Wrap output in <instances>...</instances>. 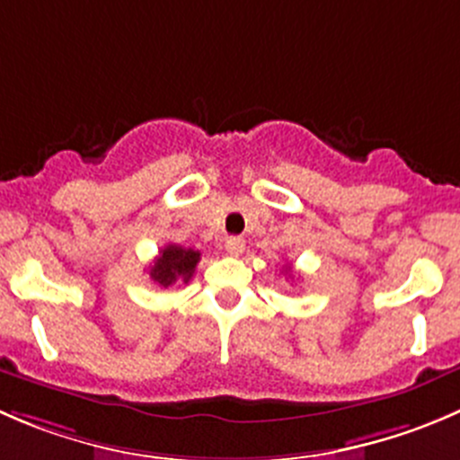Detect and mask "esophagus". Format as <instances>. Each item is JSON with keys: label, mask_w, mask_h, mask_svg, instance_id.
<instances>
[{"label": "esophagus", "mask_w": 460, "mask_h": 460, "mask_svg": "<svg viewBox=\"0 0 460 460\" xmlns=\"http://www.w3.org/2000/svg\"><path fill=\"white\" fill-rule=\"evenodd\" d=\"M225 249L229 256H240V253L244 252V240L238 238V235H229V238L225 240Z\"/></svg>", "instance_id": "1"}]
</instances>
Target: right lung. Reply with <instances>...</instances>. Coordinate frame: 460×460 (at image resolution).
<instances>
[{
    "mask_svg": "<svg viewBox=\"0 0 460 460\" xmlns=\"http://www.w3.org/2000/svg\"><path fill=\"white\" fill-rule=\"evenodd\" d=\"M199 262V252L195 249L180 247V244H166L155 258V265L150 267V279L159 288H171L175 283H189L195 274V267Z\"/></svg>",
    "mask_w": 460,
    "mask_h": 460,
    "instance_id": "add662e5",
    "label": "right lung"
}]
</instances>
